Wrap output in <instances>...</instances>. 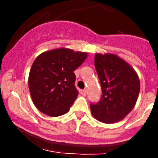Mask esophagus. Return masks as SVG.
<instances>
[{
  "label": "esophagus",
  "mask_w": 158,
  "mask_h": 158,
  "mask_svg": "<svg viewBox=\"0 0 158 158\" xmlns=\"http://www.w3.org/2000/svg\"><path fill=\"white\" fill-rule=\"evenodd\" d=\"M81 93L82 95H83L84 96H86V93H87V91H86V89H83V90H81Z\"/></svg>",
  "instance_id": "1"
}]
</instances>
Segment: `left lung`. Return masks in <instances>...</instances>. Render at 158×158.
Instances as JSON below:
<instances>
[{"mask_svg":"<svg viewBox=\"0 0 158 158\" xmlns=\"http://www.w3.org/2000/svg\"><path fill=\"white\" fill-rule=\"evenodd\" d=\"M102 95L100 101L90 103L92 114L102 123L118 122L134 108L140 91L139 77L132 67L114 54L95 55Z\"/></svg>","mask_w":158,"mask_h":158,"instance_id":"obj_1","label":"left lung"}]
</instances>
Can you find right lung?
I'll return each instance as SVG.
<instances>
[{"instance_id": "obj_1", "label": "right lung", "mask_w": 158, "mask_h": 158, "mask_svg": "<svg viewBox=\"0 0 158 158\" xmlns=\"http://www.w3.org/2000/svg\"><path fill=\"white\" fill-rule=\"evenodd\" d=\"M87 53L56 49L38 56L29 73L33 103L41 112L59 116L69 111L78 96L73 71L87 58Z\"/></svg>"}]
</instances>
